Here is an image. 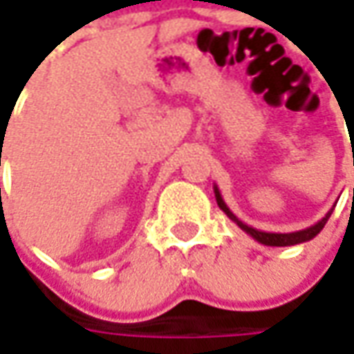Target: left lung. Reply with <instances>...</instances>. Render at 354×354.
<instances>
[{
  "mask_svg": "<svg viewBox=\"0 0 354 354\" xmlns=\"http://www.w3.org/2000/svg\"><path fill=\"white\" fill-rule=\"evenodd\" d=\"M214 197H216L218 207L222 209V211L226 212V216H228L230 220H234L239 228L243 230L245 234H249L253 239H257L259 243H263V245H270V247H288V245H297V243L310 241L313 237H316L320 232H322V228L326 226V222H328V218L332 216V212H333V207H332L330 211L326 212V216H324V218H320L316 224H313V226H308V228L305 230L289 232V234H272V232H261V230L253 228V226H247L245 222H241V220L237 218L236 214L228 209V205L224 203V199H222V195H220L216 185H214Z\"/></svg>",
  "mask_w": 354,
  "mask_h": 354,
  "instance_id": "obj_1",
  "label": "left lung"
}]
</instances>
